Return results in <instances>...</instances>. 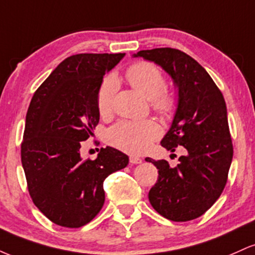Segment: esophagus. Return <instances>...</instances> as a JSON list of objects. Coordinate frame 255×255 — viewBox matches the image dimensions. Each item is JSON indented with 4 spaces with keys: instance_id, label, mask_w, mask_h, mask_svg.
Masks as SVG:
<instances>
[{
    "instance_id": "1",
    "label": "esophagus",
    "mask_w": 255,
    "mask_h": 255,
    "mask_svg": "<svg viewBox=\"0 0 255 255\" xmlns=\"http://www.w3.org/2000/svg\"><path fill=\"white\" fill-rule=\"evenodd\" d=\"M129 162H130V164H140V163L142 162V159L137 156H130Z\"/></svg>"
}]
</instances>
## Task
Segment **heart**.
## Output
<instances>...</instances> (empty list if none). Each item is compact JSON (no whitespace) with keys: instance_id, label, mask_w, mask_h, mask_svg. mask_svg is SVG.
<instances>
[{"instance_id":"obj_1","label":"heart","mask_w":255,"mask_h":255,"mask_svg":"<svg viewBox=\"0 0 255 255\" xmlns=\"http://www.w3.org/2000/svg\"><path fill=\"white\" fill-rule=\"evenodd\" d=\"M126 79L133 89L151 101V105L163 116H171L176 109V98L168 93L166 80L154 64L136 62L126 71ZM115 77L105 78L98 91L97 105L102 116L113 113L114 99L118 92ZM160 135V128L154 121H120L108 131V140L113 146L129 153H141L150 147L151 142Z\"/></svg>"}]
</instances>
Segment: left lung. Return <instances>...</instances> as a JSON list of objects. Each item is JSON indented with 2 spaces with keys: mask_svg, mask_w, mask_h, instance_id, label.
Listing matches in <instances>:
<instances>
[{
  "mask_svg": "<svg viewBox=\"0 0 255 255\" xmlns=\"http://www.w3.org/2000/svg\"><path fill=\"white\" fill-rule=\"evenodd\" d=\"M142 57L162 67L177 89V108L160 145L184 151L171 168L164 159L146 158L158 169L148 200L166 219L187 222L204 215L223 192L233 160L227 105L222 92L203 67L183 51L171 48L141 50Z\"/></svg>",
  "mask_w": 255,
  "mask_h": 255,
  "instance_id": "1",
  "label": "left lung"
}]
</instances>
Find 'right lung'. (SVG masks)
Instances as JSON below:
<instances>
[{
    "instance_id": "add662e5",
    "label": "right lung",
    "mask_w": 255,
    "mask_h": 255,
    "mask_svg": "<svg viewBox=\"0 0 255 255\" xmlns=\"http://www.w3.org/2000/svg\"><path fill=\"white\" fill-rule=\"evenodd\" d=\"M126 54H78L63 60L38 87L26 115L21 163L27 188L52 223L80 228L104 205V180L127 166L124 152L107 146L95 160L81 144L99 122L98 91L105 73Z\"/></svg>"
}]
</instances>
